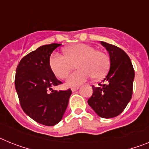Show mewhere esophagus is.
I'll list each match as a JSON object with an SVG mask.
<instances>
[{
	"label": "esophagus",
	"mask_w": 149,
	"mask_h": 149,
	"mask_svg": "<svg viewBox=\"0 0 149 149\" xmlns=\"http://www.w3.org/2000/svg\"><path fill=\"white\" fill-rule=\"evenodd\" d=\"M71 89H72V92H75V91H77V89H79V87H72Z\"/></svg>",
	"instance_id": "esophagus-1"
}]
</instances>
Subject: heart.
<instances>
[{"label":"heart","instance_id":"b5f03b06","mask_svg":"<svg viewBox=\"0 0 149 149\" xmlns=\"http://www.w3.org/2000/svg\"><path fill=\"white\" fill-rule=\"evenodd\" d=\"M64 54L54 52L50 57L49 67L57 78L64 79L77 63L79 70L68 78L70 86L81 84L91 77L95 79L102 78L109 70L110 58L107 54L87 44L69 46L64 49Z\"/></svg>","mask_w":149,"mask_h":149}]
</instances>
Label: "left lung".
Listing matches in <instances>:
<instances>
[{"mask_svg": "<svg viewBox=\"0 0 149 149\" xmlns=\"http://www.w3.org/2000/svg\"><path fill=\"white\" fill-rule=\"evenodd\" d=\"M108 51L110 70L104 79V84L92 86L93 93L88 104L103 118H112L120 114L131 100L135 72L130 58L117 46L101 42Z\"/></svg>", "mask_w": 149, "mask_h": 149, "instance_id": "left-lung-1", "label": "left lung"}]
</instances>
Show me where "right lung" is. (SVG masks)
Instances as JSON below:
<instances>
[{"label":"right lung","instance_id":"add662e5","mask_svg":"<svg viewBox=\"0 0 149 149\" xmlns=\"http://www.w3.org/2000/svg\"><path fill=\"white\" fill-rule=\"evenodd\" d=\"M59 46L61 44L56 43L41 46L22 57L16 70L15 87L22 109L45 126H54L61 120L72 93L70 88L52 89L62 83L49 67L51 53Z\"/></svg>","mask_w":149,"mask_h":149}]
</instances>
